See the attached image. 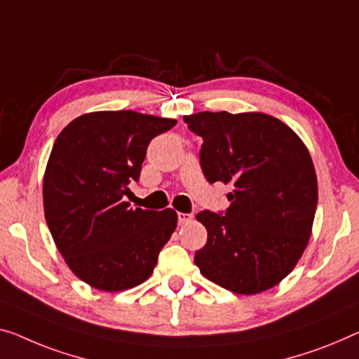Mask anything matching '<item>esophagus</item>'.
Instances as JSON below:
<instances>
[{
  "label": "esophagus",
  "mask_w": 359,
  "mask_h": 359,
  "mask_svg": "<svg viewBox=\"0 0 359 359\" xmlns=\"http://www.w3.org/2000/svg\"><path fill=\"white\" fill-rule=\"evenodd\" d=\"M177 217H179L180 226H185V224L191 222V219H194V216H191V214H189V212H179Z\"/></svg>",
  "instance_id": "esophagus-1"
}]
</instances>
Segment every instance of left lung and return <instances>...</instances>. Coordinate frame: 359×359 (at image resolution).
Wrapping results in <instances>:
<instances>
[{
  "mask_svg": "<svg viewBox=\"0 0 359 359\" xmlns=\"http://www.w3.org/2000/svg\"><path fill=\"white\" fill-rule=\"evenodd\" d=\"M203 138L206 179L232 184L226 216L196 214L206 245L195 253L200 272L238 295L276 287L302 258L318 206V177L306 145L264 112H196L184 116Z\"/></svg>",
  "mask_w": 359,
  "mask_h": 359,
  "instance_id": "left-lung-1",
  "label": "left lung"
}]
</instances>
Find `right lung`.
<instances>
[{
    "label": "right lung",
    "instance_id": "add662e5",
    "mask_svg": "<svg viewBox=\"0 0 359 359\" xmlns=\"http://www.w3.org/2000/svg\"><path fill=\"white\" fill-rule=\"evenodd\" d=\"M175 124L135 111H96L57 135L43 175V210L69 269L90 287L122 292L153 274L177 212L132 210L124 196L149 142Z\"/></svg>",
    "mask_w": 359,
    "mask_h": 359
}]
</instances>
